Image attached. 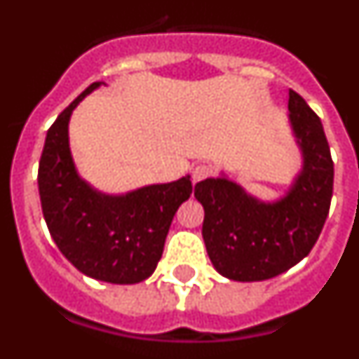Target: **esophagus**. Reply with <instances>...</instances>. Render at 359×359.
I'll list each match as a JSON object with an SVG mask.
<instances>
[{"instance_id":"esophagus-1","label":"esophagus","mask_w":359,"mask_h":359,"mask_svg":"<svg viewBox=\"0 0 359 359\" xmlns=\"http://www.w3.org/2000/svg\"><path fill=\"white\" fill-rule=\"evenodd\" d=\"M210 174H212L210 165H205V163L196 165L194 169H192V182L198 183V182H201V180H207Z\"/></svg>"}]
</instances>
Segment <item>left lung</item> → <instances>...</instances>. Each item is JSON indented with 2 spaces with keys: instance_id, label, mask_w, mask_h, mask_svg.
I'll list each match as a JSON object with an SVG mask.
<instances>
[{
  "instance_id": "left-lung-1",
  "label": "left lung",
  "mask_w": 359,
  "mask_h": 359,
  "mask_svg": "<svg viewBox=\"0 0 359 359\" xmlns=\"http://www.w3.org/2000/svg\"><path fill=\"white\" fill-rule=\"evenodd\" d=\"M287 107L304 156L302 172L287 196L262 203L226 177H208L194 189L205 208L208 257L230 280H266L293 268L309 255L327 219L334 163L322 122L297 91L290 90Z\"/></svg>"
}]
</instances>
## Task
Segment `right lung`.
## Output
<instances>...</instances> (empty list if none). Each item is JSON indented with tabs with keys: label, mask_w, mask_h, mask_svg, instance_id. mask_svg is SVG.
I'll list each match as a JSON object with an SVG mask.
<instances>
[{
	"label": "right lung",
	"mask_w": 359,
	"mask_h": 359,
	"mask_svg": "<svg viewBox=\"0 0 359 359\" xmlns=\"http://www.w3.org/2000/svg\"><path fill=\"white\" fill-rule=\"evenodd\" d=\"M100 84L82 91L46 133L37 172L41 207L57 248L79 271L111 284H136L156 269L174 214L192 194V183L185 176L106 196L79 177L68 122L75 106Z\"/></svg>",
	"instance_id": "1"
}]
</instances>
